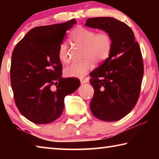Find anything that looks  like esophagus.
<instances>
[{
  "label": "esophagus",
  "instance_id": "1",
  "mask_svg": "<svg viewBox=\"0 0 159 159\" xmlns=\"http://www.w3.org/2000/svg\"><path fill=\"white\" fill-rule=\"evenodd\" d=\"M89 81V80L87 78V79H81L80 80V83H81V84H83V83H87Z\"/></svg>",
  "mask_w": 159,
  "mask_h": 159
}]
</instances>
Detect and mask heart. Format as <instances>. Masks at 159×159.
Instances as JSON below:
<instances>
[{
	"instance_id": "obj_1",
	"label": "heart",
	"mask_w": 159,
	"mask_h": 159,
	"mask_svg": "<svg viewBox=\"0 0 159 159\" xmlns=\"http://www.w3.org/2000/svg\"><path fill=\"white\" fill-rule=\"evenodd\" d=\"M71 41L76 45L83 48L81 61H72L64 69L68 77H82L93 69V62L99 64L109 57L113 47V39L108 33L98 34L91 29L78 27L71 35ZM58 58L61 62L69 61V45L66 41L60 45Z\"/></svg>"
}]
</instances>
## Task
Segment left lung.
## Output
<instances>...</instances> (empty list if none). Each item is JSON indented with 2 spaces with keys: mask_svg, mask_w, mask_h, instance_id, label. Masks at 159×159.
I'll return each mask as SVG.
<instances>
[{
  "mask_svg": "<svg viewBox=\"0 0 159 159\" xmlns=\"http://www.w3.org/2000/svg\"><path fill=\"white\" fill-rule=\"evenodd\" d=\"M85 25L112 37L109 57L90 74L95 90L90 107L98 119L116 121L131 111L139 98L144 74L140 48L132 29L116 19L88 18Z\"/></svg>",
  "mask_w": 159,
  "mask_h": 159,
  "instance_id": "left-lung-1",
  "label": "left lung"
}]
</instances>
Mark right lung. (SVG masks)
Here are the masks:
<instances>
[{"label": "right lung", "mask_w": 159, "mask_h": 159, "mask_svg": "<svg viewBox=\"0 0 159 159\" xmlns=\"http://www.w3.org/2000/svg\"><path fill=\"white\" fill-rule=\"evenodd\" d=\"M76 24L66 22L32 29L12 55L10 80L19 111L36 124L52 123L60 116L64 98L80 86L79 79H63L58 48L66 32Z\"/></svg>", "instance_id": "obj_1"}]
</instances>
